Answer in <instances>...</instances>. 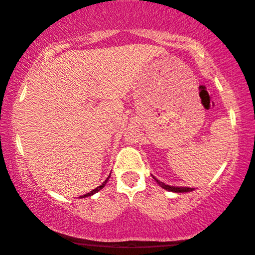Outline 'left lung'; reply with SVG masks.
I'll return each instance as SVG.
<instances>
[{"mask_svg":"<svg viewBox=\"0 0 255 255\" xmlns=\"http://www.w3.org/2000/svg\"><path fill=\"white\" fill-rule=\"evenodd\" d=\"M153 178H154L155 182H157L162 189L167 190V191L177 192V194H179V192H191V191H194V190H195L192 188H184V186H171V185H167V184L160 182V180H158L155 177H153Z\"/></svg>","mask_w":255,"mask_h":255,"instance_id":"obj_1","label":"left lung"}]
</instances>
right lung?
Returning a JSON list of instances; mask_svg holds the SVG:
<instances>
[{
    "label": "right lung",
    "mask_w": 255,
    "mask_h": 255,
    "mask_svg": "<svg viewBox=\"0 0 255 255\" xmlns=\"http://www.w3.org/2000/svg\"><path fill=\"white\" fill-rule=\"evenodd\" d=\"M109 177H110V176H109ZM109 177H108V178H107V179H106V180H104V182H103L102 184H101V185H100V186H97V188H96V189L91 190V191H90V192H89V194H85V195H83V196H81V198H84V197H89V196H93V195H95V194H96V192H98V191H100V190H101V189H103V188H104V185H106V184H107V182H108Z\"/></svg>",
    "instance_id": "right-lung-1"
}]
</instances>
